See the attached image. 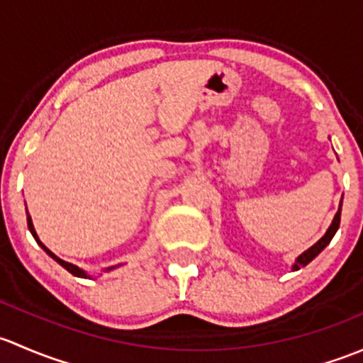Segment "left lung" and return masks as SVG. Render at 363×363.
I'll return each mask as SVG.
<instances>
[{
    "label": "left lung",
    "mask_w": 363,
    "mask_h": 363,
    "mask_svg": "<svg viewBox=\"0 0 363 363\" xmlns=\"http://www.w3.org/2000/svg\"><path fill=\"white\" fill-rule=\"evenodd\" d=\"M339 223H341V206H339V211L335 213L334 220H332L330 227H328V229H327V233H325V236L321 238L320 241H316L315 245L311 246V248H308L304 253H301V255L297 257V260H295V264L292 265V271H297V269L304 267V265H308L309 262H311L313 259H315L316 255H318L321 250H323L325 246H327L328 242L332 241V238H334V234L337 233Z\"/></svg>",
    "instance_id": "1"
}]
</instances>
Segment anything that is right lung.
I'll return each mask as SVG.
<instances>
[{"mask_svg":"<svg viewBox=\"0 0 363 363\" xmlns=\"http://www.w3.org/2000/svg\"><path fill=\"white\" fill-rule=\"evenodd\" d=\"M28 227H29V230H31L33 238H35V239H36V242H38V245H40V246H42V248L45 250V252H47V253H48V255H50V257H52V259H54V260H55V262H57V264H61V265H62V267H65V269H66V271H68V272H71V274H73V276H78V278H91V276H89V274H87V272H85V271H82V269H80V267H77V265H73V264L66 262V260L59 259V257H57V255H54V253H52V252H50V250H48V248H47V246H45V245H43V242H42V241H40L38 234H36L35 227H33V220H31V216H29V213H28ZM110 269H113V267H110ZM110 269H106V271H110Z\"/></svg>","mask_w":363,"mask_h":363,"instance_id":"1","label":"right lung"}]
</instances>
